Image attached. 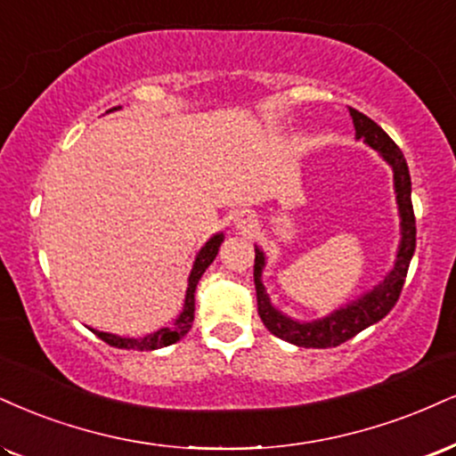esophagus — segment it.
I'll use <instances>...</instances> for the list:
<instances>
[{"label": "esophagus", "instance_id": "esophagus-1", "mask_svg": "<svg viewBox=\"0 0 456 456\" xmlns=\"http://www.w3.org/2000/svg\"><path fill=\"white\" fill-rule=\"evenodd\" d=\"M235 221H238L240 227H252V223H255V216H252V214H248V212H240Z\"/></svg>", "mask_w": 456, "mask_h": 456}]
</instances>
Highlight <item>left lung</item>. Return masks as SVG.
I'll return each instance as SVG.
<instances>
[{
    "mask_svg": "<svg viewBox=\"0 0 456 456\" xmlns=\"http://www.w3.org/2000/svg\"><path fill=\"white\" fill-rule=\"evenodd\" d=\"M356 138H363L371 148H376L382 157L391 163L395 174V193H397L399 216H402V244L397 250V261H395L393 272L380 282L371 293L363 295L361 299L353 301L346 308L333 312L331 316L314 322H297L282 316L281 312L273 310L267 297L265 287L261 282L263 270V252L255 246V287L256 301H259V316L276 338L287 339L295 346L304 348H331L339 346L346 339L354 338L374 322L382 321L388 312L395 308L399 295H402L405 276H408L410 261H412L416 248V216L412 208V183H410V169L405 163L403 152L399 146L388 138V134L380 125H376L370 117H365L359 110L350 108Z\"/></svg>",
    "mask_w": 456,
    "mask_h": 456,
    "instance_id": "8db88e82",
    "label": "left lung"
}]
</instances>
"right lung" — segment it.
<instances>
[{
	"mask_svg": "<svg viewBox=\"0 0 456 456\" xmlns=\"http://www.w3.org/2000/svg\"><path fill=\"white\" fill-rule=\"evenodd\" d=\"M223 242V235H214V238L208 242L204 248L200 250L197 255L193 270H191L189 276V289H186V299H184V308L183 314L178 316V321L174 322L172 327H163L159 331L151 333L146 338H118L112 336V333H103V331H93L97 338L103 339V342L110 344L114 348H125V350H155V348H163L169 346V344H175L180 338H184L189 333V329L193 327V316H195V287L200 282L201 273L206 272V267L216 259L218 255V246Z\"/></svg>",
	"mask_w": 456,
	"mask_h": 456,
	"instance_id": "obj_1",
	"label": "right lung"
}]
</instances>
